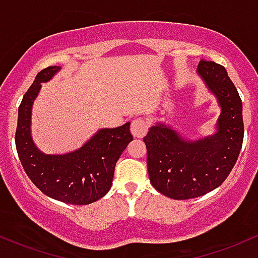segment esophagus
Wrapping results in <instances>:
<instances>
[{"mask_svg": "<svg viewBox=\"0 0 258 258\" xmlns=\"http://www.w3.org/2000/svg\"><path fill=\"white\" fill-rule=\"evenodd\" d=\"M148 131V123L147 121H144L143 118H135L131 123V132L135 137H143L144 135Z\"/></svg>", "mask_w": 258, "mask_h": 258, "instance_id": "1", "label": "esophagus"}]
</instances>
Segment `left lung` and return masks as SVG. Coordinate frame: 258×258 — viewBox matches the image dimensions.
I'll return each mask as SVG.
<instances>
[{"instance_id": "left-lung-1", "label": "left lung", "mask_w": 258, "mask_h": 258, "mask_svg": "<svg viewBox=\"0 0 258 258\" xmlns=\"http://www.w3.org/2000/svg\"><path fill=\"white\" fill-rule=\"evenodd\" d=\"M197 73L222 107L216 134L192 142L171 127L157 123L143 138L151 183L172 200L203 196L222 185L234 168L244 141L241 98L226 70L202 60Z\"/></svg>"}]
</instances>
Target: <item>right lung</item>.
Masks as SVG:
<instances>
[{
	"mask_svg": "<svg viewBox=\"0 0 258 258\" xmlns=\"http://www.w3.org/2000/svg\"><path fill=\"white\" fill-rule=\"evenodd\" d=\"M60 66H50L36 75L18 109L16 147L24 171L42 194L70 205H89L109 192L115 165L134 140L130 122L116 128H103L83 147L67 154H44L30 135V116L41 83L50 81Z\"/></svg>",
	"mask_w": 258,
	"mask_h": 258,
	"instance_id": "right-lung-1",
	"label": "right lung"
}]
</instances>
